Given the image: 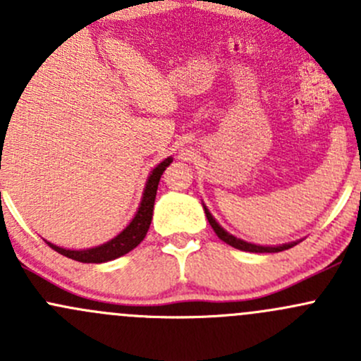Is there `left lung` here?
<instances>
[{
	"instance_id": "8db88e82",
	"label": "left lung",
	"mask_w": 361,
	"mask_h": 361,
	"mask_svg": "<svg viewBox=\"0 0 361 361\" xmlns=\"http://www.w3.org/2000/svg\"><path fill=\"white\" fill-rule=\"evenodd\" d=\"M204 213H206L207 216V221H209V225L213 227L214 234L218 235V238L221 239L224 243H227V245H231L232 248H238L241 251H250V253H278V251H285V250H290L293 248L297 243H288V245H281V246H258V245H251V243H246V241H241V239L234 238V235H231L228 232H225L224 228L220 227V225L216 224V220H214L213 216H211V213L207 211V207L204 206Z\"/></svg>"
}]
</instances>
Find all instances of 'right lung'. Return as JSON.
Returning <instances> with one entry per match:
<instances>
[{
    "label": "right lung",
    "mask_w": 361,
    "mask_h": 361,
    "mask_svg": "<svg viewBox=\"0 0 361 361\" xmlns=\"http://www.w3.org/2000/svg\"><path fill=\"white\" fill-rule=\"evenodd\" d=\"M1 141H5L0 137ZM173 162V159H166L164 162H160L154 171H152L150 178L147 181V187H145L143 199H141V206L137 207L136 216L133 218L129 225L120 232L116 238H113L111 241L104 243V245L96 246V248L90 250H64L59 248V246L52 245V243H47L52 250H56L57 253L64 255V257L73 258L76 262H83V264H103V262L115 260V258L122 257V255L129 253L130 250L136 248L141 241L147 235L148 228H150L152 224V214H154V204H155V195H157L159 181L162 173L166 171V167ZM1 164V162H0ZM1 167V166H0Z\"/></svg>",
    "instance_id": "1"
}]
</instances>
